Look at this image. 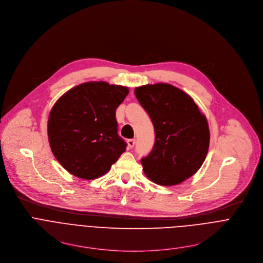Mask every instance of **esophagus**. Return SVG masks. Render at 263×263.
Masks as SVG:
<instances>
[{"label":"esophagus","mask_w":263,"mask_h":263,"mask_svg":"<svg viewBox=\"0 0 263 263\" xmlns=\"http://www.w3.org/2000/svg\"><path fill=\"white\" fill-rule=\"evenodd\" d=\"M135 143H136L135 139H128L127 140V145H128L129 148H133L135 146Z\"/></svg>","instance_id":"obj_1"}]
</instances>
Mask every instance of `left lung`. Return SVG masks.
<instances>
[{"instance_id": "1", "label": "left lung", "mask_w": 263, "mask_h": 263, "mask_svg": "<svg viewBox=\"0 0 263 263\" xmlns=\"http://www.w3.org/2000/svg\"><path fill=\"white\" fill-rule=\"evenodd\" d=\"M135 95L156 134L152 152L141 159L145 174L162 186L181 184L207 157L210 132L206 117L188 94L168 83L136 87Z\"/></svg>"}]
</instances>
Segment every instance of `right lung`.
<instances>
[{"label":"right lung","mask_w":263,"mask_h":263,"mask_svg":"<svg viewBox=\"0 0 263 263\" xmlns=\"http://www.w3.org/2000/svg\"><path fill=\"white\" fill-rule=\"evenodd\" d=\"M128 89L104 81L81 83L56 101L48 120L54 157L73 176L94 180L105 174L125 152L116 109Z\"/></svg>","instance_id":"obj_1"}]
</instances>
